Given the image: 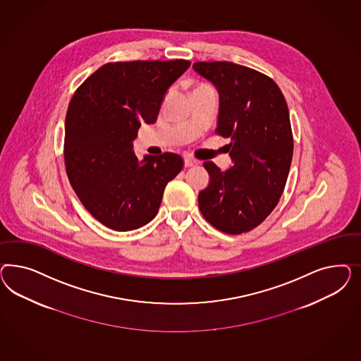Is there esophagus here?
<instances>
[{"label":"esophagus","instance_id":"obj_1","mask_svg":"<svg viewBox=\"0 0 361 361\" xmlns=\"http://www.w3.org/2000/svg\"><path fill=\"white\" fill-rule=\"evenodd\" d=\"M184 164H185V166H195V165L198 164V161L196 159H192L190 156H186L184 159Z\"/></svg>","mask_w":361,"mask_h":361}]
</instances>
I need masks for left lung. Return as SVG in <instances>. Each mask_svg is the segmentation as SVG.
<instances>
[{"label":"left lung","instance_id":"obj_1","mask_svg":"<svg viewBox=\"0 0 361 361\" xmlns=\"http://www.w3.org/2000/svg\"><path fill=\"white\" fill-rule=\"evenodd\" d=\"M193 70L219 94L216 133L229 137L233 166H204L209 185L198 207L210 225L228 234L257 228L278 205L293 160L294 139L283 94L273 79L233 62H196Z\"/></svg>","mask_w":361,"mask_h":361}]
</instances>
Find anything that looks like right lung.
<instances>
[{"label":"right lung","instance_id":"right-lung-1","mask_svg":"<svg viewBox=\"0 0 361 361\" xmlns=\"http://www.w3.org/2000/svg\"><path fill=\"white\" fill-rule=\"evenodd\" d=\"M189 61H131L102 66L78 87L65 123L66 173L83 207L109 229L152 221L166 184L184 166L164 152L139 161L132 140L157 119L165 92Z\"/></svg>","mask_w":361,"mask_h":361}]
</instances>
